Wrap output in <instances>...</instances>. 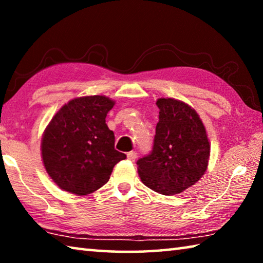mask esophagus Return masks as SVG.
<instances>
[{
    "mask_svg": "<svg viewBox=\"0 0 263 263\" xmlns=\"http://www.w3.org/2000/svg\"><path fill=\"white\" fill-rule=\"evenodd\" d=\"M127 159L131 160V161H135V160L137 159V153L135 152V151H131V152L127 153Z\"/></svg>",
    "mask_w": 263,
    "mask_h": 263,
    "instance_id": "34e87169",
    "label": "esophagus"
}]
</instances>
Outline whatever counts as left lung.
Listing matches in <instances>:
<instances>
[{
	"mask_svg": "<svg viewBox=\"0 0 263 263\" xmlns=\"http://www.w3.org/2000/svg\"><path fill=\"white\" fill-rule=\"evenodd\" d=\"M159 122L152 152L137 161L146 186L161 195H175L203 176L210 157V142L198 114L175 99H159Z\"/></svg>",
	"mask_w": 263,
	"mask_h": 263,
	"instance_id": "8db88e82",
	"label": "left lung"
}]
</instances>
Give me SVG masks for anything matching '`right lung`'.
Returning <instances> with one entry per match:
<instances>
[{
	"instance_id": "obj_1",
	"label": "right lung",
	"mask_w": 263,
	"mask_h": 263,
	"mask_svg": "<svg viewBox=\"0 0 263 263\" xmlns=\"http://www.w3.org/2000/svg\"><path fill=\"white\" fill-rule=\"evenodd\" d=\"M115 101L94 95L69 101L44 131L42 158L47 174L62 190L88 195L109 181L126 155L115 149L105 117Z\"/></svg>"
}]
</instances>
